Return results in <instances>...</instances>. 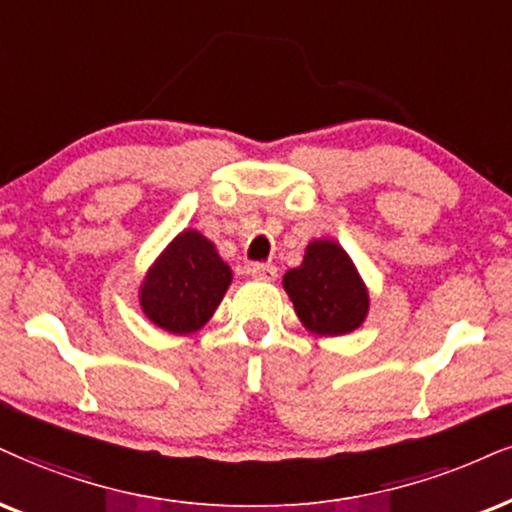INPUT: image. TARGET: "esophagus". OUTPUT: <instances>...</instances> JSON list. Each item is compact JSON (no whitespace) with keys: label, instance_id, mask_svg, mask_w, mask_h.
<instances>
[{"label":"esophagus","instance_id":"obj_1","mask_svg":"<svg viewBox=\"0 0 512 512\" xmlns=\"http://www.w3.org/2000/svg\"><path fill=\"white\" fill-rule=\"evenodd\" d=\"M251 277H256V280H275L277 277V268L273 266V263H251L249 268Z\"/></svg>","mask_w":512,"mask_h":512}]
</instances>
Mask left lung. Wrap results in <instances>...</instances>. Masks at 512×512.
<instances>
[{
    "label": "left lung",
    "mask_w": 512,
    "mask_h": 512,
    "mask_svg": "<svg viewBox=\"0 0 512 512\" xmlns=\"http://www.w3.org/2000/svg\"><path fill=\"white\" fill-rule=\"evenodd\" d=\"M285 289L301 323L315 334H346L368 315V289L334 242L308 244L304 263L285 275Z\"/></svg>",
    "instance_id": "1"
}]
</instances>
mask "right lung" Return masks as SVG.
Wrapping results in <instances>:
<instances>
[{
  "label": "right lung",
  "mask_w": 512,
  "mask_h": 512,
  "mask_svg": "<svg viewBox=\"0 0 512 512\" xmlns=\"http://www.w3.org/2000/svg\"><path fill=\"white\" fill-rule=\"evenodd\" d=\"M232 273L216 246L187 230L173 239L140 292V304L151 323L175 334L199 330L223 299Z\"/></svg>",
  "instance_id": "right-lung-1"
}]
</instances>
